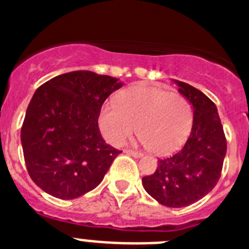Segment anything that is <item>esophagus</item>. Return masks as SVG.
<instances>
[{
    "mask_svg": "<svg viewBox=\"0 0 249 249\" xmlns=\"http://www.w3.org/2000/svg\"><path fill=\"white\" fill-rule=\"evenodd\" d=\"M126 153H128V155L133 156V157H141L142 156V152H138V151H133V149H126Z\"/></svg>",
    "mask_w": 249,
    "mask_h": 249,
    "instance_id": "1",
    "label": "esophagus"
}]
</instances>
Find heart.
Masks as SVG:
<instances>
[{
  "instance_id": "heart-1",
  "label": "heart",
  "mask_w": 249,
  "mask_h": 249,
  "mask_svg": "<svg viewBox=\"0 0 249 249\" xmlns=\"http://www.w3.org/2000/svg\"><path fill=\"white\" fill-rule=\"evenodd\" d=\"M193 122L192 105L184 96L166 89L138 85L107 102L98 118L103 137L122 146L140 124L143 143L157 155H167L183 143Z\"/></svg>"
}]
</instances>
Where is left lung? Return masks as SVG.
<instances>
[{
    "mask_svg": "<svg viewBox=\"0 0 249 249\" xmlns=\"http://www.w3.org/2000/svg\"><path fill=\"white\" fill-rule=\"evenodd\" d=\"M177 83L178 91L193 106L192 131L179 151L160 158L155 173L142 178L151 197L173 208L190 206L214 188L227 152V140L214 103L193 86Z\"/></svg>",
    "mask_w": 249,
    "mask_h": 249,
    "instance_id": "obj_1",
    "label": "left lung"
}]
</instances>
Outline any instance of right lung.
<instances>
[{
    "instance_id": "right-lung-1",
    "label": "right lung",
    "mask_w": 249,
    "mask_h": 249,
    "mask_svg": "<svg viewBox=\"0 0 249 249\" xmlns=\"http://www.w3.org/2000/svg\"><path fill=\"white\" fill-rule=\"evenodd\" d=\"M117 78L73 71L37 89L21 128L27 172L48 195L78 198L102 182L120 149L106 143L98 127L103 102L121 89Z\"/></svg>"
}]
</instances>
